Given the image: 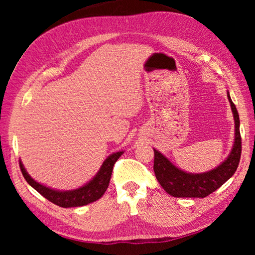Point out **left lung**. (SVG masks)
<instances>
[{
  "mask_svg": "<svg viewBox=\"0 0 255 255\" xmlns=\"http://www.w3.org/2000/svg\"><path fill=\"white\" fill-rule=\"evenodd\" d=\"M227 98L234 116L235 139L230 155L217 167L205 173H188L176 167L162 153L154 148L155 176L170 196L176 198H205L221 188L235 173L242 152L240 117L230 93H227Z\"/></svg>",
  "mask_w": 255,
  "mask_h": 255,
  "instance_id": "1",
  "label": "left lung"
}]
</instances>
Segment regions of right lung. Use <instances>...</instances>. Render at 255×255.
I'll return each mask as SVG.
<instances>
[{
  "instance_id": "add662e5",
  "label": "right lung",
  "mask_w": 255,
  "mask_h": 255,
  "mask_svg": "<svg viewBox=\"0 0 255 255\" xmlns=\"http://www.w3.org/2000/svg\"><path fill=\"white\" fill-rule=\"evenodd\" d=\"M124 152H117L111 154L108 156L107 159L100 167L96 176L84 184L83 187H80L74 190H68V191H59V190H55L46 187V185L41 184L37 181H34L31 176L28 174L25 171L22 162L20 161V169L24 179L27 182L31 185V187L37 190L42 197H45L47 200H49L53 204L57 205L63 208H71V207H81L91 204V202L97 201L98 199L103 196L106 190L109 185L110 178L112 174V170H114L115 163L117 159L122 156Z\"/></svg>"
}]
</instances>
